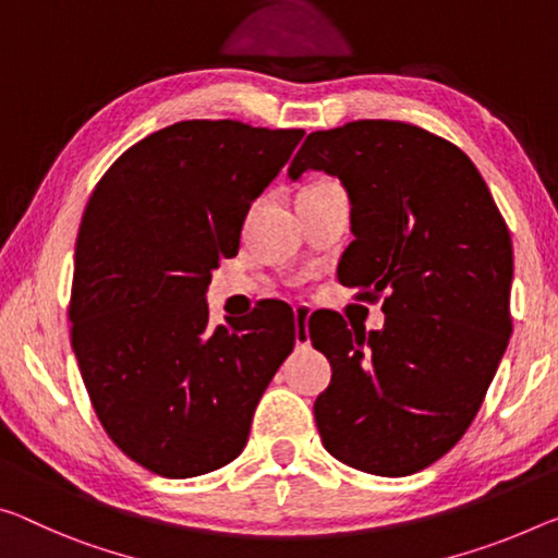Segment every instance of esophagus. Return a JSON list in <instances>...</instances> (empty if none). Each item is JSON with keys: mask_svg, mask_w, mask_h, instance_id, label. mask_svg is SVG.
I'll return each instance as SVG.
<instances>
[{"mask_svg": "<svg viewBox=\"0 0 558 558\" xmlns=\"http://www.w3.org/2000/svg\"><path fill=\"white\" fill-rule=\"evenodd\" d=\"M293 317H295V342L298 344H307V342H311V335H307V320H311V307H305V305L293 307Z\"/></svg>", "mask_w": 558, "mask_h": 558, "instance_id": "esophagus-1", "label": "esophagus"}]
</instances>
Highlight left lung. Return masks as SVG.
<instances>
[{
	"mask_svg": "<svg viewBox=\"0 0 558 558\" xmlns=\"http://www.w3.org/2000/svg\"><path fill=\"white\" fill-rule=\"evenodd\" d=\"M307 168L348 189L355 241L338 278L357 300H383L385 313L373 332L352 333L338 313L311 325L332 367L313 407L317 429L327 452L355 470L414 474L470 429L509 344L507 220L472 158L414 123L315 131L290 179Z\"/></svg>",
	"mask_w": 558,
	"mask_h": 558,
	"instance_id": "obj_1",
	"label": "left lung"
}]
</instances>
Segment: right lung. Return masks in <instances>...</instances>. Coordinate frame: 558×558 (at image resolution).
Wrapping results in <instances>:
<instances>
[{"mask_svg": "<svg viewBox=\"0 0 558 558\" xmlns=\"http://www.w3.org/2000/svg\"><path fill=\"white\" fill-rule=\"evenodd\" d=\"M303 129L179 121L96 183L74 253L72 348L106 435L144 470L185 480L243 452L265 387L295 348L286 303L208 325L210 270Z\"/></svg>", "mask_w": 558, "mask_h": 558, "instance_id": "right-lung-1", "label": "right lung"}]
</instances>
